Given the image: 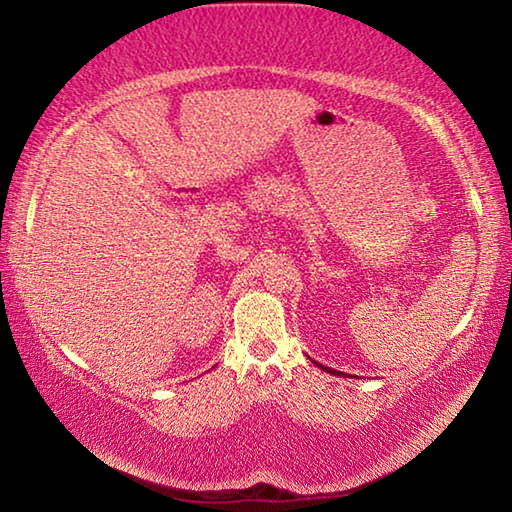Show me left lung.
I'll use <instances>...</instances> for the list:
<instances>
[{
  "label": "left lung",
  "mask_w": 512,
  "mask_h": 512,
  "mask_svg": "<svg viewBox=\"0 0 512 512\" xmlns=\"http://www.w3.org/2000/svg\"><path fill=\"white\" fill-rule=\"evenodd\" d=\"M320 368H323L325 372H332V375H339V377L343 375V372H339V370H332V368H327V366H320Z\"/></svg>",
  "instance_id": "8db88e82"
}]
</instances>
